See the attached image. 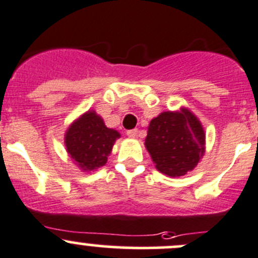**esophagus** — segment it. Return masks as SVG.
<instances>
[{
    "label": "esophagus",
    "mask_w": 258,
    "mask_h": 258,
    "mask_svg": "<svg viewBox=\"0 0 258 258\" xmlns=\"http://www.w3.org/2000/svg\"><path fill=\"white\" fill-rule=\"evenodd\" d=\"M137 132H139V130H137V128L128 130V131H127V136H128L130 139H135V137L137 136Z\"/></svg>",
    "instance_id": "1"
}]
</instances>
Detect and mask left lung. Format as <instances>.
I'll return each mask as SVG.
<instances>
[{"instance_id": "1", "label": "left lung", "mask_w": 258, "mask_h": 258, "mask_svg": "<svg viewBox=\"0 0 258 258\" xmlns=\"http://www.w3.org/2000/svg\"><path fill=\"white\" fill-rule=\"evenodd\" d=\"M204 127L196 116L182 107L151 119L145 146L156 168L170 177L194 170L205 153Z\"/></svg>"}]
</instances>
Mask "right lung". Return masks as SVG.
<instances>
[{
	"label": "right lung",
	"mask_w": 258,
	"mask_h": 258,
	"mask_svg": "<svg viewBox=\"0 0 258 258\" xmlns=\"http://www.w3.org/2000/svg\"><path fill=\"white\" fill-rule=\"evenodd\" d=\"M121 135L106 127L95 111H87L77 118L64 135L69 155L82 171H95L107 162L114 141Z\"/></svg>",
	"instance_id": "add662e5"
}]
</instances>
